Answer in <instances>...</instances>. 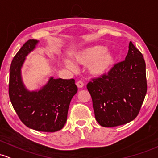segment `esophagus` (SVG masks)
I'll return each mask as SVG.
<instances>
[{"label":"esophagus","instance_id":"esophagus-1","mask_svg":"<svg viewBox=\"0 0 158 158\" xmlns=\"http://www.w3.org/2000/svg\"><path fill=\"white\" fill-rule=\"evenodd\" d=\"M76 85L78 88H82L84 86V83L82 81H78V82H76Z\"/></svg>","mask_w":158,"mask_h":158}]
</instances>
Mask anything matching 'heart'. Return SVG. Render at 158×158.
<instances>
[{
	"mask_svg": "<svg viewBox=\"0 0 158 158\" xmlns=\"http://www.w3.org/2000/svg\"><path fill=\"white\" fill-rule=\"evenodd\" d=\"M103 46L94 45L78 51L73 58L77 64L88 66L89 73L94 76H101L107 74L115 63L116 56L114 53L105 51ZM66 65L71 70H76V66L73 63L67 60Z\"/></svg>",
	"mask_w": 158,
	"mask_h": 158,
	"instance_id": "b5f03b06",
	"label": "heart"
}]
</instances>
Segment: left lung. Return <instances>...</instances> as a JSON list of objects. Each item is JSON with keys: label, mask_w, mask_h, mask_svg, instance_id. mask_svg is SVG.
<instances>
[{"label": "left lung", "mask_w": 158, "mask_h": 158, "mask_svg": "<svg viewBox=\"0 0 158 158\" xmlns=\"http://www.w3.org/2000/svg\"><path fill=\"white\" fill-rule=\"evenodd\" d=\"M97 122L114 127L133 120L147 92L143 55L130 41L125 60L115 64L107 75L87 85Z\"/></svg>", "instance_id": "obj_1"}]
</instances>
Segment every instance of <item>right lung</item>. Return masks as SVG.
<instances>
[{"mask_svg":"<svg viewBox=\"0 0 158 158\" xmlns=\"http://www.w3.org/2000/svg\"><path fill=\"white\" fill-rule=\"evenodd\" d=\"M39 41H26L13 57L10 68L9 96L18 117L27 127L41 132H54L65 125L71 99L77 92L73 79L51 77L37 91L28 90L23 84L21 68L26 56Z\"/></svg>","mask_w":158,"mask_h":158,"instance_id":"add662e5","label":"right lung"}]
</instances>
